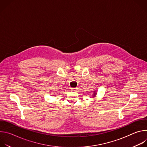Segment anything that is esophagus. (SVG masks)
Listing matches in <instances>:
<instances>
[{
	"label": "esophagus",
	"instance_id": "1",
	"mask_svg": "<svg viewBox=\"0 0 147 147\" xmlns=\"http://www.w3.org/2000/svg\"><path fill=\"white\" fill-rule=\"evenodd\" d=\"M77 90V88H71V91H76Z\"/></svg>",
	"mask_w": 147,
	"mask_h": 147
}]
</instances>
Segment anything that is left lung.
Masks as SVG:
<instances>
[{
    "mask_svg": "<svg viewBox=\"0 0 147 147\" xmlns=\"http://www.w3.org/2000/svg\"><path fill=\"white\" fill-rule=\"evenodd\" d=\"M93 92H94V94H93V95H92V96H93L92 97H93V98H94V97H95V96H96L97 92H96V90H95V91H94Z\"/></svg>",
    "mask_w": 147,
    "mask_h": 147,
    "instance_id": "1",
    "label": "left lung"
}]
</instances>
